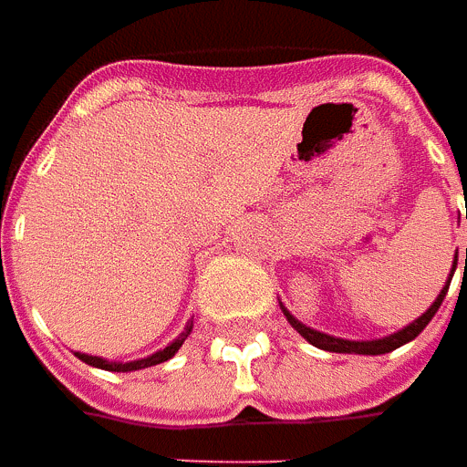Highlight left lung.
<instances>
[{"mask_svg":"<svg viewBox=\"0 0 467 467\" xmlns=\"http://www.w3.org/2000/svg\"><path fill=\"white\" fill-rule=\"evenodd\" d=\"M467 215V213H465ZM455 267H458V260H455ZM455 267H452V273H455ZM465 273H467V249H465ZM450 280H452V275H450ZM447 288H450V283L444 285V291H441L440 296H437V301L429 306V312H423L413 325H408L405 330L395 332V335H389V337H382V340H343V337H332V335H325V332H317L312 330V327H306V325H301L298 319H294L291 314L285 312V317H288V322L296 327L312 346H317V348L322 350H330V353H367V356H379V353H389V350L400 348V346H405L408 340H413L419 332L431 322V317L437 314V309L441 306V301H444V296H447Z\"/></svg>","mask_w":467,"mask_h":467,"instance_id":"left-lung-1","label":"left lung"}]
</instances>
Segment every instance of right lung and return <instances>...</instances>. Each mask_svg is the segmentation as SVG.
Listing matches in <instances>:
<instances>
[{
	"mask_svg": "<svg viewBox=\"0 0 467 467\" xmlns=\"http://www.w3.org/2000/svg\"><path fill=\"white\" fill-rule=\"evenodd\" d=\"M189 332H184L179 340H173L169 348L158 350L153 353L150 358H142V361H130V364H117V361H103L99 356H85V353H78L85 364H90V367H99V368H106V371H135V368H145V367H155V364H163V361H169L171 356L176 353V350L182 348V343H184V337H187Z\"/></svg>",
	"mask_w": 467,
	"mask_h": 467,
	"instance_id": "right-lung-1",
	"label": "right lung"
}]
</instances>
